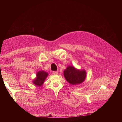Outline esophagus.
Wrapping results in <instances>:
<instances>
[{
  "mask_svg": "<svg viewBox=\"0 0 122 122\" xmlns=\"http://www.w3.org/2000/svg\"><path fill=\"white\" fill-rule=\"evenodd\" d=\"M53 74L55 75H57L58 74V71H53Z\"/></svg>",
  "mask_w": 122,
  "mask_h": 122,
  "instance_id": "34e87169",
  "label": "esophagus"
}]
</instances>
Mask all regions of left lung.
I'll list each match as a JSON object with an SVG mask.
<instances>
[{
  "instance_id": "1",
  "label": "left lung",
  "mask_w": 122,
  "mask_h": 122,
  "mask_svg": "<svg viewBox=\"0 0 122 122\" xmlns=\"http://www.w3.org/2000/svg\"><path fill=\"white\" fill-rule=\"evenodd\" d=\"M64 76L68 82L72 85H77L85 81L86 71L84 69H79L74 66H68L64 71Z\"/></svg>"
}]
</instances>
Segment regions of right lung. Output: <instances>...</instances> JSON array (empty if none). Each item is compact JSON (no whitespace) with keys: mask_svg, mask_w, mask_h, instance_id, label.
<instances>
[{"mask_svg":"<svg viewBox=\"0 0 122 122\" xmlns=\"http://www.w3.org/2000/svg\"><path fill=\"white\" fill-rule=\"evenodd\" d=\"M48 76V72L43 71H39L37 73L36 77L32 81V82L35 85L41 87L44 83Z\"/></svg>","mask_w":122,"mask_h":122,"instance_id":"1","label":"right lung"}]
</instances>
